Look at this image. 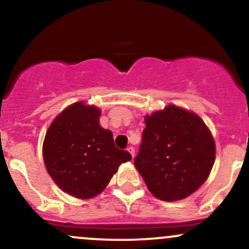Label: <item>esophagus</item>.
<instances>
[{
	"instance_id": "obj_1",
	"label": "esophagus",
	"mask_w": 249,
	"mask_h": 249,
	"mask_svg": "<svg viewBox=\"0 0 249 249\" xmlns=\"http://www.w3.org/2000/svg\"><path fill=\"white\" fill-rule=\"evenodd\" d=\"M127 152L131 154V156H132V158L134 157V148L132 147V146H128L127 147Z\"/></svg>"
}]
</instances>
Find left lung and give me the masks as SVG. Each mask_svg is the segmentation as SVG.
<instances>
[{
	"label": "left lung",
	"mask_w": 249,
	"mask_h": 249,
	"mask_svg": "<svg viewBox=\"0 0 249 249\" xmlns=\"http://www.w3.org/2000/svg\"><path fill=\"white\" fill-rule=\"evenodd\" d=\"M134 166L156 198L184 199L206 181L215 160V144L196 113L168 105L145 117Z\"/></svg>",
	"instance_id": "8db88e82"
}]
</instances>
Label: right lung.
Wrapping results in <instances>:
<instances>
[{
	"label": "right lung",
	"mask_w": 249,
	"mask_h": 249,
	"mask_svg": "<svg viewBox=\"0 0 249 249\" xmlns=\"http://www.w3.org/2000/svg\"><path fill=\"white\" fill-rule=\"evenodd\" d=\"M101 110L83 102L65 108L51 123L43 142L48 173L59 188L90 199L107 186L131 154L116 147L112 132L99 125Z\"/></svg>",
	"instance_id": "obj_1"
}]
</instances>
